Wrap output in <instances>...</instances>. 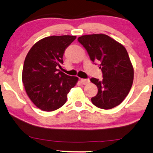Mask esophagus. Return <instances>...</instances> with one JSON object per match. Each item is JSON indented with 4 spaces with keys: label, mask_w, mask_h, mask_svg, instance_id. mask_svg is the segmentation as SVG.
Returning <instances> with one entry per match:
<instances>
[{
    "label": "esophagus",
    "mask_w": 153,
    "mask_h": 153,
    "mask_svg": "<svg viewBox=\"0 0 153 153\" xmlns=\"http://www.w3.org/2000/svg\"><path fill=\"white\" fill-rule=\"evenodd\" d=\"M89 82H90V80L88 79H81V83H82V84H84V85H85V84H88Z\"/></svg>",
    "instance_id": "obj_1"
}]
</instances>
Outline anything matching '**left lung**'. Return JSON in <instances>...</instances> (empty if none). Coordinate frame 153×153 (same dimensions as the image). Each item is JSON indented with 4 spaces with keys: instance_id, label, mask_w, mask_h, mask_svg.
Returning a JSON list of instances; mask_svg holds the SVG:
<instances>
[{
    "instance_id": "8db88e82",
    "label": "left lung",
    "mask_w": 153,
    "mask_h": 153,
    "mask_svg": "<svg viewBox=\"0 0 153 153\" xmlns=\"http://www.w3.org/2000/svg\"><path fill=\"white\" fill-rule=\"evenodd\" d=\"M78 41L91 60L99 64L103 79L91 78L98 87L91 102L98 108L111 109L122 103L131 90L134 71L127 50L120 43L104 34L81 36Z\"/></svg>"
}]
</instances>
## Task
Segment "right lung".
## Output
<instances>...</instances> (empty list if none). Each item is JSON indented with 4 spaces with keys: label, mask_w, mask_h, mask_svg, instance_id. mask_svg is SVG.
Listing matches in <instances>:
<instances>
[{
    "label": "right lung",
    "mask_w": 153,
    "mask_h": 153,
    "mask_svg": "<svg viewBox=\"0 0 153 153\" xmlns=\"http://www.w3.org/2000/svg\"><path fill=\"white\" fill-rule=\"evenodd\" d=\"M72 35L45 37L32 47L26 56L22 80L26 93L37 108L53 111L66 103L67 94L78 77L59 69L66 48L76 39Z\"/></svg>",
    "instance_id": "add662e5"
}]
</instances>
